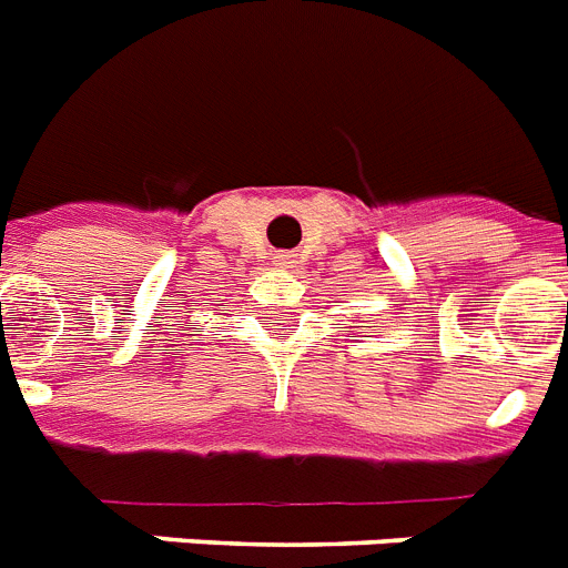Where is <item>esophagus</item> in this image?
<instances>
[{
  "mask_svg": "<svg viewBox=\"0 0 568 568\" xmlns=\"http://www.w3.org/2000/svg\"><path fill=\"white\" fill-rule=\"evenodd\" d=\"M275 264L284 266V270H290V266L295 264V255H290V252H281V255L275 257Z\"/></svg>",
  "mask_w": 568,
  "mask_h": 568,
  "instance_id": "esophagus-1",
  "label": "esophagus"
}]
</instances>
